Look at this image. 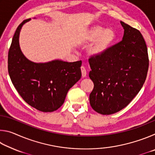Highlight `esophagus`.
<instances>
[{
    "instance_id": "34e87169",
    "label": "esophagus",
    "mask_w": 155,
    "mask_h": 155,
    "mask_svg": "<svg viewBox=\"0 0 155 155\" xmlns=\"http://www.w3.org/2000/svg\"><path fill=\"white\" fill-rule=\"evenodd\" d=\"M81 74H82V77H85L86 76H87V71H86L85 68L83 66H82L81 68Z\"/></svg>"
}]
</instances>
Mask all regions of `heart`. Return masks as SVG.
<instances>
[{
	"instance_id": "1",
	"label": "heart",
	"mask_w": 155,
	"mask_h": 155,
	"mask_svg": "<svg viewBox=\"0 0 155 155\" xmlns=\"http://www.w3.org/2000/svg\"><path fill=\"white\" fill-rule=\"evenodd\" d=\"M115 33L111 28H104L101 25H94L84 31L80 36V43H91L87 48L89 55L99 57L111 48L115 40Z\"/></svg>"
}]
</instances>
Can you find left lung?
Segmentation results:
<instances>
[{
	"mask_svg": "<svg viewBox=\"0 0 155 155\" xmlns=\"http://www.w3.org/2000/svg\"><path fill=\"white\" fill-rule=\"evenodd\" d=\"M122 40L103 55L89 59V77L94 87L90 95L92 109L111 115L129 104L142 87L148 69V50L138 30L120 21Z\"/></svg>",
	"mask_w": 155,
	"mask_h": 155,
	"instance_id": "left-lung-1",
	"label": "left lung"
}]
</instances>
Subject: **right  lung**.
<instances>
[{"instance_id":"right-lung-1","label":"right lung","mask_w":155,"mask_h":155,"mask_svg":"<svg viewBox=\"0 0 155 155\" xmlns=\"http://www.w3.org/2000/svg\"><path fill=\"white\" fill-rule=\"evenodd\" d=\"M31 19L23 21L13 37L8 54V72L12 83L29 105L42 112L58 109L68 90L81 78L82 61L54 59L45 63L30 61L21 51V28Z\"/></svg>"}]
</instances>
